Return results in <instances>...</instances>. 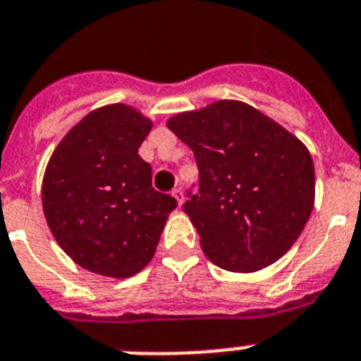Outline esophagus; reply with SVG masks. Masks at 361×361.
Returning <instances> with one entry per match:
<instances>
[{
  "label": "esophagus",
  "mask_w": 361,
  "mask_h": 361,
  "mask_svg": "<svg viewBox=\"0 0 361 361\" xmlns=\"http://www.w3.org/2000/svg\"><path fill=\"white\" fill-rule=\"evenodd\" d=\"M172 196H174L176 202H178V206H181V204H183V200H185V196H183V190L181 189L172 190Z\"/></svg>",
  "instance_id": "obj_1"
}]
</instances>
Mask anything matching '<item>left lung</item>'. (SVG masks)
Returning <instances> with one entry per match:
<instances>
[{"label":"left lung","mask_w":361,"mask_h":361,"mask_svg":"<svg viewBox=\"0 0 361 361\" xmlns=\"http://www.w3.org/2000/svg\"><path fill=\"white\" fill-rule=\"evenodd\" d=\"M166 126L195 154L200 183L183 211L209 262L233 272L278 262L302 233L315 202L306 146L237 99L176 114Z\"/></svg>","instance_id":"1"}]
</instances>
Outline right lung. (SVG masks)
I'll return each mask as SVG.
<instances>
[{"mask_svg":"<svg viewBox=\"0 0 361 361\" xmlns=\"http://www.w3.org/2000/svg\"><path fill=\"white\" fill-rule=\"evenodd\" d=\"M152 120L124 104L89 113L64 135L42 180V209L55 241L79 267L130 278L154 257L176 207L152 187L139 155Z\"/></svg>","mask_w":361,"mask_h":361,"instance_id":"obj_1","label":"right lung"}]
</instances>
